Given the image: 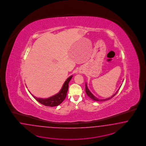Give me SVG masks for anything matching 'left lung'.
<instances>
[{"label": "left lung", "mask_w": 146, "mask_h": 146, "mask_svg": "<svg viewBox=\"0 0 146 146\" xmlns=\"http://www.w3.org/2000/svg\"><path fill=\"white\" fill-rule=\"evenodd\" d=\"M85 86H86V93L87 94V95L89 97H90V98H92L94 101H104L110 100L111 98H112L113 96H115V95H116V94L118 93V90H119L120 89L119 88V89L117 91V92L115 93L113 95H112L111 97L108 98H106V99H103V100H101V99H98V98H97V97H96L94 95H93V94L91 93V92H90V90H89L88 88V87H87V85L86 83V85H85Z\"/></svg>", "instance_id": "8db88e82"}]
</instances>
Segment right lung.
Segmentation results:
<instances>
[{
  "mask_svg": "<svg viewBox=\"0 0 146 146\" xmlns=\"http://www.w3.org/2000/svg\"><path fill=\"white\" fill-rule=\"evenodd\" d=\"M72 76H73L72 75L69 78H68L65 81V82H64L60 92L51 97H49L47 98H40L35 97L32 94L31 95L34 97L36 101L40 102V104L44 105L45 106H51V107L58 106L63 102V101L66 97L67 92L68 88V83L70 82Z\"/></svg>",
  "mask_w": 146,
  "mask_h": 146,
  "instance_id": "add662e5",
  "label": "right lung"
}]
</instances>
